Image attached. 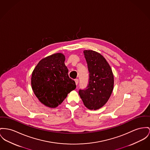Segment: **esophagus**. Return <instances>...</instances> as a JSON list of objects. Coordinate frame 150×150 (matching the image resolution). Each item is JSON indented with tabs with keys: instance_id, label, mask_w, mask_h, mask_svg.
I'll list each match as a JSON object with an SVG mask.
<instances>
[{
	"instance_id": "obj_1",
	"label": "esophagus",
	"mask_w": 150,
	"mask_h": 150,
	"mask_svg": "<svg viewBox=\"0 0 150 150\" xmlns=\"http://www.w3.org/2000/svg\"><path fill=\"white\" fill-rule=\"evenodd\" d=\"M74 81H75V82H76V85H77L78 83H79V80H78V79H76Z\"/></svg>"
}]
</instances>
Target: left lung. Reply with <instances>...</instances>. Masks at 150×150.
<instances>
[{
  "mask_svg": "<svg viewBox=\"0 0 150 150\" xmlns=\"http://www.w3.org/2000/svg\"><path fill=\"white\" fill-rule=\"evenodd\" d=\"M83 54L89 73V84L79 93L88 109L97 110L110 98L114 87V76L109 63L100 53L85 50Z\"/></svg>",
  "mask_w": 150,
  "mask_h": 150,
  "instance_id": "obj_1",
  "label": "left lung"
}]
</instances>
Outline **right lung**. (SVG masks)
I'll return each instance as SVG.
<instances>
[{
  "mask_svg": "<svg viewBox=\"0 0 150 150\" xmlns=\"http://www.w3.org/2000/svg\"><path fill=\"white\" fill-rule=\"evenodd\" d=\"M65 60L62 53L52 54L40 60L32 72V90L40 102L49 108L57 107L76 88L74 81L69 77Z\"/></svg>",
  "mask_w": 150,
  "mask_h": 150,
  "instance_id": "right-lung-1",
  "label": "right lung"
}]
</instances>
